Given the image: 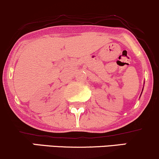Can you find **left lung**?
Here are the masks:
<instances>
[{
  "label": "left lung",
  "mask_w": 159,
  "mask_h": 159,
  "mask_svg": "<svg viewBox=\"0 0 159 159\" xmlns=\"http://www.w3.org/2000/svg\"><path fill=\"white\" fill-rule=\"evenodd\" d=\"M142 91H143V90H142ZM140 95H141V94H140Z\"/></svg>",
  "instance_id": "left-lung-1"
}]
</instances>
